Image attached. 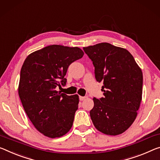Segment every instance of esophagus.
Here are the masks:
<instances>
[{"mask_svg": "<svg viewBox=\"0 0 160 160\" xmlns=\"http://www.w3.org/2000/svg\"><path fill=\"white\" fill-rule=\"evenodd\" d=\"M85 98H86V97H85V96H80V97H79V99H80V101L84 100Z\"/></svg>", "mask_w": 160, "mask_h": 160, "instance_id": "34e87169", "label": "esophagus"}]
</instances>
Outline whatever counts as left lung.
Returning <instances> with one entry per match:
<instances>
[{
    "mask_svg": "<svg viewBox=\"0 0 160 160\" xmlns=\"http://www.w3.org/2000/svg\"><path fill=\"white\" fill-rule=\"evenodd\" d=\"M95 67L98 82H103L104 97L94 98L90 115L101 132L118 135L130 128L142 100L143 76L131 53L102 42L83 48Z\"/></svg>",
    "mask_w": 160,
    "mask_h": 160,
    "instance_id": "obj_1",
    "label": "left lung"
}]
</instances>
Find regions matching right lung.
Returning a JSON list of instances; mask_svg holds the SVG:
<instances>
[{"label":"right lung","instance_id":"right-lung-1","mask_svg":"<svg viewBox=\"0 0 160 160\" xmlns=\"http://www.w3.org/2000/svg\"><path fill=\"white\" fill-rule=\"evenodd\" d=\"M83 55L78 47L52 45L30 54L22 65L20 99L32 125L48 138H60L72 128L78 95H68L55 89L66 85L68 67Z\"/></svg>","mask_w":160,"mask_h":160}]
</instances>
